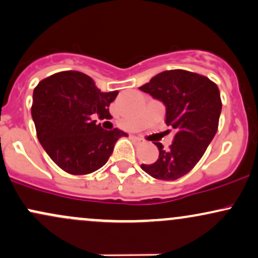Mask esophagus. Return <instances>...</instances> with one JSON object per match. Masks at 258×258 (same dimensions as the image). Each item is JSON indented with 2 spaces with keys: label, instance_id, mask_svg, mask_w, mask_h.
Returning <instances> with one entry per match:
<instances>
[{
  "label": "esophagus",
  "instance_id": "34e87169",
  "mask_svg": "<svg viewBox=\"0 0 258 258\" xmlns=\"http://www.w3.org/2000/svg\"><path fill=\"white\" fill-rule=\"evenodd\" d=\"M133 139H135L136 142H139V143H141V142H142V139L139 138V137H136V136H135V137H133Z\"/></svg>",
  "mask_w": 258,
  "mask_h": 258
}]
</instances>
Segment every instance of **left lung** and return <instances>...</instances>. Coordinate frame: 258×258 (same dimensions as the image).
Masks as SVG:
<instances>
[{
	"instance_id": "obj_1",
	"label": "left lung",
	"mask_w": 258,
	"mask_h": 258,
	"mask_svg": "<svg viewBox=\"0 0 258 258\" xmlns=\"http://www.w3.org/2000/svg\"><path fill=\"white\" fill-rule=\"evenodd\" d=\"M139 90L164 103L166 125L174 132L170 148L156 143L158 160L141 168L156 179H178L199 162L217 132L220 90L206 76L180 69L160 73Z\"/></svg>"
}]
</instances>
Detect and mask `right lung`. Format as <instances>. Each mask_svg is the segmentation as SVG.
<instances>
[{"instance_id":"1","label":"right lung","mask_w":258,"mask_h":258,"mask_svg":"<svg viewBox=\"0 0 258 258\" xmlns=\"http://www.w3.org/2000/svg\"><path fill=\"white\" fill-rule=\"evenodd\" d=\"M117 93L102 92L90 76L73 70L53 74L35 87L31 116L38 142L65 172H94L106 164L117 139L127 137L93 120L94 115L110 116L109 105Z\"/></svg>"}]
</instances>
